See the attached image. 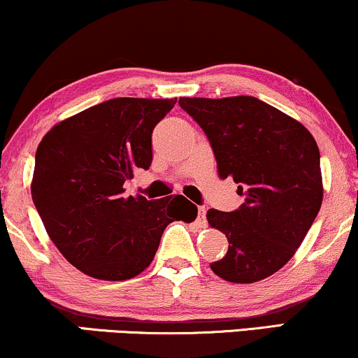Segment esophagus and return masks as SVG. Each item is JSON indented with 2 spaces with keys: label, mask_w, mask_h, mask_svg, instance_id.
Masks as SVG:
<instances>
[{
  "label": "esophagus",
  "mask_w": 358,
  "mask_h": 358,
  "mask_svg": "<svg viewBox=\"0 0 358 358\" xmlns=\"http://www.w3.org/2000/svg\"><path fill=\"white\" fill-rule=\"evenodd\" d=\"M196 223H198V225H205V223H206V210H205V206H198Z\"/></svg>",
  "instance_id": "esophagus-1"
}]
</instances>
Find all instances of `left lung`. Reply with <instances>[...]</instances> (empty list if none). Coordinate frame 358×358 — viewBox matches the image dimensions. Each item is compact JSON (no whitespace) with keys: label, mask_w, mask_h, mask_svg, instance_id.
Segmentation results:
<instances>
[{"label":"left lung","mask_w":358,"mask_h":358,"mask_svg":"<svg viewBox=\"0 0 358 358\" xmlns=\"http://www.w3.org/2000/svg\"><path fill=\"white\" fill-rule=\"evenodd\" d=\"M212 145L220 178L238 183L245 203L210 208L206 220L228 238L210 264L231 283L264 280L295 255L324 200L320 152L302 123L255 96L180 98Z\"/></svg>","instance_id":"obj_1"}]
</instances>
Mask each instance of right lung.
<instances>
[{
	"label": "right lung",
	"instance_id": "obj_1",
	"mask_svg": "<svg viewBox=\"0 0 358 358\" xmlns=\"http://www.w3.org/2000/svg\"><path fill=\"white\" fill-rule=\"evenodd\" d=\"M176 98H113L55 124L34 157L33 203L51 242L98 280H128L152 264L166 225L192 222L182 195H124V182L152 165L153 128Z\"/></svg>",
	"mask_w": 358,
	"mask_h": 358
}]
</instances>
